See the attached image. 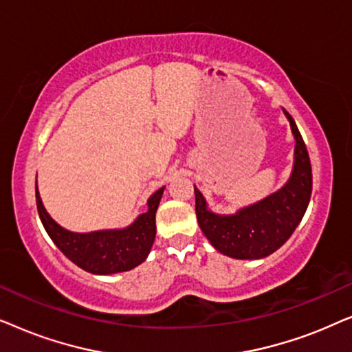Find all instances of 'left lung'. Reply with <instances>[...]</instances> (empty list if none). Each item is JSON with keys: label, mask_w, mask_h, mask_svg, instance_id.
<instances>
[{"label": "left lung", "mask_w": 352, "mask_h": 352, "mask_svg": "<svg viewBox=\"0 0 352 352\" xmlns=\"http://www.w3.org/2000/svg\"><path fill=\"white\" fill-rule=\"evenodd\" d=\"M294 137L292 175L282 188L235 214H215L195 186L196 217L215 250L233 259H262L283 246L304 217L312 193L311 159L296 122L283 109Z\"/></svg>", "instance_id": "8db88e82"}]
</instances>
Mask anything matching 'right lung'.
<instances>
[{
    "label": "right lung",
    "instance_id": "add662e5",
    "mask_svg": "<svg viewBox=\"0 0 352 352\" xmlns=\"http://www.w3.org/2000/svg\"><path fill=\"white\" fill-rule=\"evenodd\" d=\"M164 190L166 186L149 196L146 212L140 214L127 227L78 233L60 227L46 212L35 184L36 208L46 233L67 259L95 275L127 272L144 262L156 238V210Z\"/></svg>",
    "mask_w": 352,
    "mask_h": 352
}]
</instances>
